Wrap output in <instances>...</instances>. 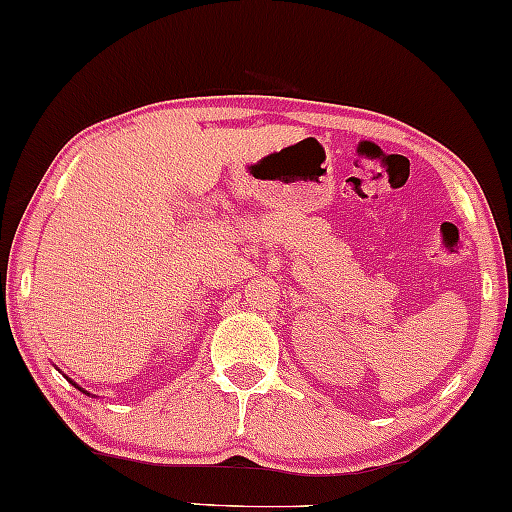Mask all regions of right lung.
<instances>
[{"label":"right lung","mask_w":512,"mask_h":512,"mask_svg":"<svg viewBox=\"0 0 512 512\" xmlns=\"http://www.w3.org/2000/svg\"><path fill=\"white\" fill-rule=\"evenodd\" d=\"M65 378H68V376H65ZM68 381H70V378H68ZM70 383H72V381H70ZM72 386H75L77 390H82V393H84V395H91V393H86V390H84V388H79V386H77V383H72Z\"/></svg>","instance_id":"add662e5"}]
</instances>
